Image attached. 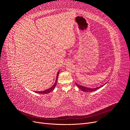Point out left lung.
Returning <instances> with one entry per match:
<instances>
[{
  "label": "left lung",
  "instance_id": "obj_1",
  "mask_svg": "<svg viewBox=\"0 0 130 130\" xmlns=\"http://www.w3.org/2000/svg\"><path fill=\"white\" fill-rule=\"evenodd\" d=\"M106 84H105L103 86H104ZM76 85L77 86L78 88L81 89L82 90H83L84 92H93V91H94V90H97L99 88H101V87H103V86H100V87H96V88H88V87H84V86H81V85H78L76 83Z\"/></svg>",
  "mask_w": 130,
  "mask_h": 130
}]
</instances>
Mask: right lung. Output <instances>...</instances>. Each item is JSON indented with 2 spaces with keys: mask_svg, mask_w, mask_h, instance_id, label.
Returning a JSON list of instances; mask_svg holds the SVG:
<instances>
[{
  "mask_svg": "<svg viewBox=\"0 0 130 130\" xmlns=\"http://www.w3.org/2000/svg\"><path fill=\"white\" fill-rule=\"evenodd\" d=\"M58 74H59V72H58L57 74V77H56V81L55 82L54 85L52 86V87H50V88L49 89H47L45 90H43V91H36L35 92L37 93H39V94H47V93H49L50 92H51L52 91V90H54V89L55 88V86H56V84H57V79H58Z\"/></svg>",
  "mask_w": 130,
  "mask_h": 130,
  "instance_id": "right-lung-1",
  "label": "right lung"
}]
</instances>
